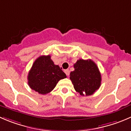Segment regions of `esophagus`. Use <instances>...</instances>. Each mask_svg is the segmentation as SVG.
I'll use <instances>...</instances> for the list:
<instances>
[{"label": "esophagus", "mask_w": 131, "mask_h": 131, "mask_svg": "<svg viewBox=\"0 0 131 131\" xmlns=\"http://www.w3.org/2000/svg\"><path fill=\"white\" fill-rule=\"evenodd\" d=\"M64 73H66V75H67V76H68V75H69V74H70V70L68 69L65 70H64Z\"/></svg>", "instance_id": "obj_1"}]
</instances>
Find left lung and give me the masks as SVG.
Masks as SVG:
<instances>
[{
    "label": "left lung",
    "mask_w": 131,
    "mask_h": 131,
    "mask_svg": "<svg viewBox=\"0 0 131 131\" xmlns=\"http://www.w3.org/2000/svg\"><path fill=\"white\" fill-rule=\"evenodd\" d=\"M70 72V79L75 90L82 96L93 94L101 84V74L96 64L91 59H79ZM85 93L83 94V92Z\"/></svg>",
    "instance_id": "obj_1"
}]
</instances>
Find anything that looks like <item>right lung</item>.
I'll use <instances>...</instances> for the list:
<instances>
[{
	"instance_id": "right-lung-1",
	"label": "right lung",
	"mask_w": 131,
	"mask_h": 131,
	"mask_svg": "<svg viewBox=\"0 0 131 131\" xmlns=\"http://www.w3.org/2000/svg\"><path fill=\"white\" fill-rule=\"evenodd\" d=\"M50 57L41 56L37 58L28 73L29 87L41 95L50 93L59 80L67 77L60 67L54 64Z\"/></svg>"
}]
</instances>
